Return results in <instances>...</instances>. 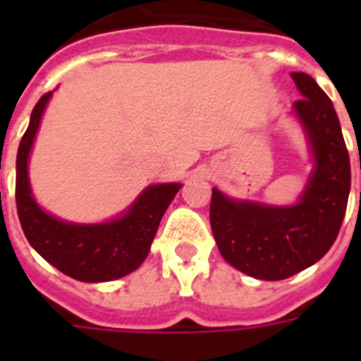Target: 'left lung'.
Returning a JSON list of instances; mask_svg holds the SVG:
<instances>
[{"label":"left lung","mask_w":361,"mask_h":361,"mask_svg":"<svg viewBox=\"0 0 361 361\" xmlns=\"http://www.w3.org/2000/svg\"><path fill=\"white\" fill-rule=\"evenodd\" d=\"M300 101L292 116L302 127L313 170L296 204L238 200L212 191L209 223L226 262L255 279L281 281L313 266L334 245L350 192V159L341 125L317 82L292 73Z\"/></svg>","instance_id":"left-lung-1"}]
</instances>
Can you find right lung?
I'll return each mask as SVG.
<instances>
[{"label": "right lung", "mask_w": 361, "mask_h": 361, "mask_svg": "<svg viewBox=\"0 0 361 361\" xmlns=\"http://www.w3.org/2000/svg\"><path fill=\"white\" fill-rule=\"evenodd\" d=\"M52 97L44 93L31 112L16 155V209L30 245L61 274L84 283H104L135 271L146 260L164 212L181 183L147 185L123 214L103 223H71L48 214L33 197L30 153Z\"/></svg>", "instance_id": "add662e5"}]
</instances>
